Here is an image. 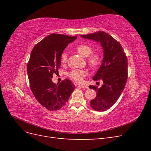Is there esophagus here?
<instances>
[{"label":"esophagus","mask_w":151,"mask_h":151,"mask_svg":"<svg viewBox=\"0 0 151 151\" xmlns=\"http://www.w3.org/2000/svg\"><path fill=\"white\" fill-rule=\"evenodd\" d=\"M79 87L83 89H88V86L87 85H79Z\"/></svg>","instance_id":"1"}]
</instances>
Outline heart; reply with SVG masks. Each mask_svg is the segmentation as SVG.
Instances as JSON below:
<instances>
[{"label":"heart","mask_w":151,"mask_h":151,"mask_svg":"<svg viewBox=\"0 0 151 151\" xmlns=\"http://www.w3.org/2000/svg\"><path fill=\"white\" fill-rule=\"evenodd\" d=\"M76 52L83 57H88V62L89 65L91 67L95 68L98 67L101 63V58L99 55L97 53H93V48L89 45L81 44L79 45L76 48ZM60 60L63 64L67 61V54L66 53H63L60 57ZM87 75V72L84 70H73L69 73V76L72 79L77 82V83H82L84 80V77Z\"/></svg>","instance_id":"heart-1"}]
</instances>
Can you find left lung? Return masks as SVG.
<instances>
[{
    "instance_id": "1",
    "label": "left lung",
    "mask_w": 151,
    "mask_h": 151,
    "mask_svg": "<svg viewBox=\"0 0 151 151\" xmlns=\"http://www.w3.org/2000/svg\"><path fill=\"white\" fill-rule=\"evenodd\" d=\"M81 36L99 42L103 48L101 65L93 79H101L103 84L99 88L94 86L89 88L96 92V96L90 102L91 107L96 111H106L116 103L125 88L128 76L127 56L120 43L106 32L99 31Z\"/></svg>"
}]
</instances>
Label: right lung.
Instances as JSON below:
<instances>
[{
	"instance_id": "1",
	"label": "right lung",
	"mask_w": 151,
	"mask_h": 151,
	"mask_svg": "<svg viewBox=\"0 0 151 151\" xmlns=\"http://www.w3.org/2000/svg\"><path fill=\"white\" fill-rule=\"evenodd\" d=\"M77 37L50 35L36 44L31 51L27 65L30 88L36 100L50 111H57L64 106L76 88L67 79L55 84L52 78L60 67L63 50Z\"/></svg>"
}]
</instances>
